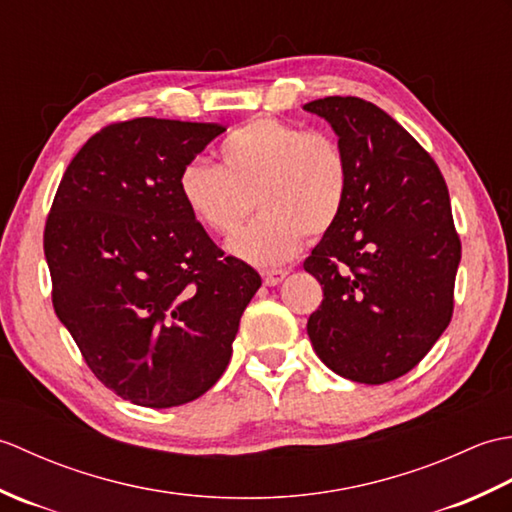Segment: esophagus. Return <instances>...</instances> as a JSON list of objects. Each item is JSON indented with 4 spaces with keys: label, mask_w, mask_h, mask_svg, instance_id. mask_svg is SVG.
<instances>
[{
    "label": "esophagus",
    "mask_w": 512,
    "mask_h": 512,
    "mask_svg": "<svg viewBox=\"0 0 512 512\" xmlns=\"http://www.w3.org/2000/svg\"><path fill=\"white\" fill-rule=\"evenodd\" d=\"M288 270L284 268H270V270H262V277H264V284L266 286H279L281 281L286 279Z\"/></svg>",
    "instance_id": "obj_1"
}]
</instances>
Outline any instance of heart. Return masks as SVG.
<instances>
[{
	"instance_id": "1",
	"label": "heart",
	"mask_w": 512,
	"mask_h": 512,
	"mask_svg": "<svg viewBox=\"0 0 512 512\" xmlns=\"http://www.w3.org/2000/svg\"><path fill=\"white\" fill-rule=\"evenodd\" d=\"M217 160V167L204 160L182 167L180 198L195 222L220 237L242 226L255 198L262 213L228 244L250 264L288 262L308 233L332 231L350 198V156L341 140L273 116L235 127Z\"/></svg>"
}]
</instances>
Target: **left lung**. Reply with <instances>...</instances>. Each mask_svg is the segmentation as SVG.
Here are the masks:
<instances>
[{"label": "left lung", "mask_w": 512, "mask_h": 512, "mask_svg": "<svg viewBox=\"0 0 512 512\" xmlns=\"http://www.w3.org/2000/svg\"><path fill=\"white\" fill-rule=\"evenodd\" d=\"M303 110L332 125L350 156V198L303 268L323 286L314 352L354 383L416 367L453 317L462 257L449 189L433 158L374 103L328 96Z\"/></svg>", "instance_id": "8db88e82"}]
</instances>
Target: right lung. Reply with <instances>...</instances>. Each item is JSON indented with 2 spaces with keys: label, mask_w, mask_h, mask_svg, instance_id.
<instances>
[{
  "label": "right lung",
  "mask_w": 512,
  "mask_h": 512,
  "mask_svg": "<svg viewBox=\"0 0 512 512\" xmlns=\"http://www.w3.org/2000/svg\"><path fill=\"white\" fill-rule=\"evenodd\" d=\"M215 123L134 118L65 169L43 231L52 306L101 383L140 407L200 398L231 361L262 277L224 255L178 191Z\"/></svg>",
  "instance_id": "add662e5"
}]
</instances>
